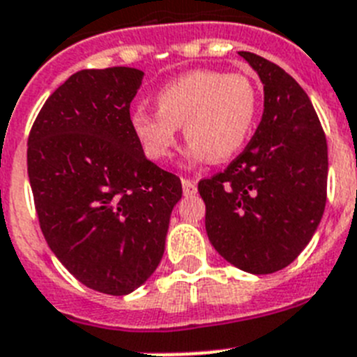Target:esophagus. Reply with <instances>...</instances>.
Segmentation results:
<instances>
[{"label":"esophagus","mask_w":357,"mask_h":357,"mask_svg":"<svg viewBox=\"0 0 357 357\" xmlns=\"http://www.w3.org/2000/svg\"><path fill=\"white\" fill-rule=\"evenodd\" d=\"M181 185H183V192H185V196H194L197 192V185L196 181H192V179H181Z\"/></svg>","instance_id":"obj_1"}]
</instances>
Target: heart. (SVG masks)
Returning a JSON list of instances; mask_svg holds the SVG:
<instances>
[{
	"mask_svg": "<svg viewBox=\"0 0 357 357\" xmlns=\"http://www.w3.org/2000/svg\"><path fill=\"white\" fill-rule=\"evenodd\" d=\"M158 113L136 109L131 126L145 156L163 161L174 154L179 127L192 161H228L243 151L257 116V89L243 73L188 71L154 97Z\"/></svg>",
	"mask_w": 357,
	"mask_h": 357,
	"instance_id": "obj_1",
	"label": "heart"
}]
</instances>
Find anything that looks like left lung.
<instances>
[{
	"instance_id": "1",
	"label": "left lung",
	"mask_w": 357,
	"mask_h": 357,
	"mask_svg": "<svg viewBox=\"0 0 357 357\" xmlns=\"http://www.w3.org/2000/svg\"><path fill=\"white\" fill-rule=\"evenodd\" d=\"M238 55L264 84V113L252 142L225 172L197 185L204 226L235 268L268 275L309 244L327 201V140L307 93L289 73L252 52Z\"/></svg>"
}]
</instances>
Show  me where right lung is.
Wrapping results in <instances>:
<instances>
[{
	"label": "right lung",
	"mask_w": 357,
	"mask_h": 357,
	"mask_svg": "<svg viewBox=\"0 0 357 357\" xmlns=\"http://www.w3.org/2000/svg\"><path fill=\"white\" fill-rule=\"evenodd\" d=\"M144 71L80 70L59 86L29 136V178L43 235L89 289L122 296L140 287L165 252L178 176L144 154L131 102Z\"/></svg>",
	"instance_id": "add662e5"
}]
</instances>
